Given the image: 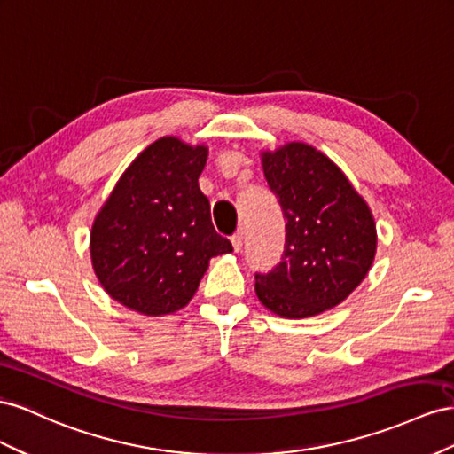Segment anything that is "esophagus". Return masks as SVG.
<instances>
[{"mask_svg": "<svg viewBox=\"0 0 454 454\" xmlns=\"http://www.w3.org/2000/svg\"><path fill=\"white\" fill-rule=\"evenodd\" d=\"M231 247H234L236 253L241 251V247H243V231H238V234L231 236Z\"/></svg>", "mask_w": 454, "mask_h": 454, "instance_id": "obj_1", "label": "esophagus"}]
</instances>
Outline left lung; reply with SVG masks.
<instances>
[{"mask_svg": "<svg viewBox=\"0 0 454 454\" xmlns=\"http://www.w3.org/2000/svg\"><path fill=\"white\" fill-rule=\"evenodd\" d=\"M262 169L287 224L281 262L254 274L256 296L281 317L317 316L365 279L377 253L374 218L339 167L304 142L262 152Z\"/></svg>", "mask_w": 454, "mask_h": 454, "instance_id": "8db88e82", "label": "left lung"}]
</instances>
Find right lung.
I'll list each match as a JSON object with an SVG mask.
<instances>
[{
    "label": "right lung",
    "instance_id": "1",
    "mask_svg": "<svg viewBox=\"0 0 454 454\" xmlns=\"http://www.w3.org/2000/svg\"><path fill=\"white\" fill-rule=\"evenodd\" d=\"M207 146L155 140L112 190L90 230V261L114 301L145 316L184 308L213 256L231 253L218 236L198 178Z\"/></svg>",
    "mask_w": 454,
    "mask_h": 454
}]
</instances>
